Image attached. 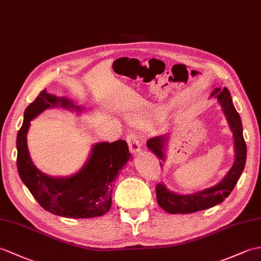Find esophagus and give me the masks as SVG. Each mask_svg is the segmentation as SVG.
Returning a JSON list of instances; mask_svg holds the SVG:
<instances>
[{
    "label": "esophagus",
    "mask_w": 261,
    "mask_h": 261,
    "mask_svg": "<svg viewBox=\"0 0 261 261\" xmlns=\"http://www.w3.org/2000/svg\"><path fill=\"white\" fill-rule=\"evenodd\" d=\"M126 142H128L131 153L136 154L141 150L140 139H139V137L136 135V133H130V135L126 136Z\"/></svg>",
    "instance_id": "esophagus-1"
}]
</instances>
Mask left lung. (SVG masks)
I'll list each match as a JSON object with an SVG mask.
<instances>
[{"mask_svg":"<svg viewBox=\"0 0 261 261\" xmlns=\"http://www.w3.org/2000/svg\"><path fill=\"white\" fill-rule=\"evenodd\" d=\"M211 96H216L220 103L222 111L225 113L228 124L233 135L234 141V162L219 184L207 188L201 191H197L189 195H179L172 192L163 184H158L155 187L156 200L160 207L169 214H191L200 210L209 209L214 205L221 203L231 191L236 184L238 182L240 175L244 171L247 158V147L242 135V123L239 113L236 110L232 103L231 95L227 88H217L213 91ZM169 139V133L159 137L151 138L147 141L149 150L162 161L166 160V149ZM162 167V163H160Z\"/></svg>","mask_w":261,"mask_h":261,"instance_id":"8db88e82","label":"left lung"}]
</instances>
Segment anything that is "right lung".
<instances>
[{"mask_svg":"<svg viewBox=\"0 0 261 261\" xmlns=\"http://www.w3.org/2000/svg\"><path fill=\"white\" fill-rule=\"evenodd\" d=\"M62 107L81 112L82 108L65 98L41 91L38 98L24 111V120L17 132L16 166L20 178L43 209L65 218H94L106 215L112 203L114 180L131 153L124 140L93 144L84 166L70 177H51L35 167L29 153L27 135L31 120L46 109Z\"/></svg>","mask_w":261,"mask_h":261,"instance_id":"right-lung-1","label":"right lung"}]
</instances>
